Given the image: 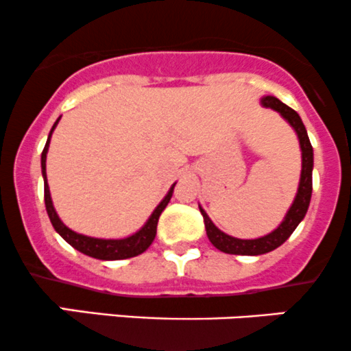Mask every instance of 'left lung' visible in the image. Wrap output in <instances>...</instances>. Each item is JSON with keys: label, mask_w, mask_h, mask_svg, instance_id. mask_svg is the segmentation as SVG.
I'll return each mask as SVG.
<instances>
[{"label": "left lung", "mask_w": 351, "mask_h": 351, "mask_svg": "<svg viewBox=\"0 0 351 351\" xmlns=\"http://www.w3.org/2000/svg\"><path fill=\"white\" fill-rule=\"evenodd\" d=\"M261 105L266 108H273V110L280 112L282 119L289 123L296 132L298 138H300V147H301V179L300 186H298L296 197L293 201L291 207L286 213L285 219L273 232L269 234L258 237V239H237L226 232H222L221 229H217L214 226V222L209 219V216L206 214V210L199 206L201 209L202 217H204L206 224V232L209 237L210 243L222 252H228V254H241V256H258L269 252L276 247H280L289 236L293 234V231L298 228L303 217L306 216L308 206L311 201V191H313V147L310 138H308L306 129H304L303 122H301V117L296 114L293 108H289L288 105L282 104L281 100H278L276 97H263Z\"/></svg>", "instance_id": "1"}]
</instances>
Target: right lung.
<instances>
[{
  "label": "right lung",
  "mask_w": 351,
  "mask_h": 351,
  "mask_svg": "<svg viewBox=\"0 0 351 351\" xmlns=\"http://www.w3.org/2000/svg\"><path fill=\"white\" fill-rule=\"evenodd\" d=\"M60 120V119H58ZM51 127L50 135H48L47 145H45L43 152H41V174H43V182H45V206H47V213L48 217H50L51 224H53L55 231L58 232L70 246H73L75 250L84 252V254L90 256V258L95 259H101V261H117V259H127V258H134V256L142 254L147 247L152 244V241L156 239L157 234V222H159V217L162 214V210L165 209V206L169 204L172 197V192H174L176 184H172V187L169 189L167 195L160 201V204L154 209V213L150 214V217L147 219V222L138 229L135 234H132L129 237H123V239H99V237H90V236H84L78 234V232L71 231L70 228H66L63 224L62 219L56 214L53 202H51V195H50V189H48V182H47V154H48V145H50V138L51 134H53L56 123Z\"/></svg>",
  "instance_id": "obj_1"
}]
</instances>
